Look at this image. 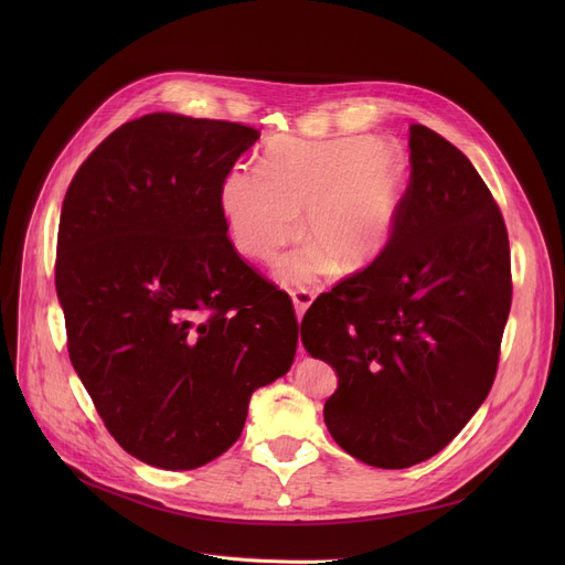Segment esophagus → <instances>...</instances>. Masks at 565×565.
Returning a JSON list of instances; mask_svg holds the SVG:
<instances>
[{"mask_svg": "<svg viewBox=\"0 0 565 565\" xmlns=\"http://www.w3.org/2000/svg\"><path fill=\"white\" fill-rule=\"evenodd\" d=\"M290 297H292V306H295V315H297V319L301 321V317L306 315V310L310 308V303H312V292L310 290H292L290 292Z\"/></svg>", "mask_w": 565, "mask_h": 565, "instance_id": "obj_1", "label": "esophagus"}]
</instances>
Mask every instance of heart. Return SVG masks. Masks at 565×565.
<instances>
[{
  "mask_svg": "<svg viewBox=\"0 0 565 565\" xmlns=\"http://www.w3.org/2000/svg\"><path fill=\"white\" fill-rule=\"evenodd\" d=\"M407 166L399 147L369 136L306 140L275 136L257 170L225 174L218 201L232 241L246 257L270 264L301 234L312 244L286 255L277 277L303 286L327 275H353L388 248Z\"/></svg>",
  "mask_w": 565,
  "mask_h": 565,
  "instance_id": "1",
  "label": "heart"
}]
</instances>
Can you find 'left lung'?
Instances as JSON below:
<instances>
[{"label":"left lung","instance_id":"obj_1","mask_svg":"<svg viewBox=\"0 0 565 565\" xmlns=\"http://www.w3.org/2000/svg\"><path fill=\"white\" fill-rule=\"evenodd\" d=\"M409 188L384 255L319 295L301 344L338 373L324 423L353 458L405 469L486 402L512 303L503 214L469 158L409 127Z\"/></svg>","mask_w":565,"mask_h":565}]
</instances>
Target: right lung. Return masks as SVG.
<instances>
[{
  "instance_id": "1",
  "label": "right lung",
  "mask_w": 565,
  "mask_h": 565,
  "mask_svg": "<svg viewBox=\"0 0 565 565\" xmlns=\"http://www.w3.org/2000/svg\"><path fill=\"white\" fill-rule=\"evenodd\" d=\"M257 138L147 114L92 151L62 203L55 288L71 364L116 443L151 467L221 456L250 395L295 360L292 301L238 257L218 201Z\"/></svg>"
}]
</instances>
